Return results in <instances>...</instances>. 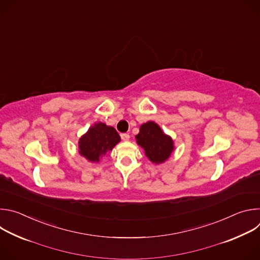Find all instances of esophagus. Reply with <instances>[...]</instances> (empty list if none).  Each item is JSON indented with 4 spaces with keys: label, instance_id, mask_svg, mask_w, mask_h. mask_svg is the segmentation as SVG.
I'll return each mask as SVG.
<instances>
[{
    "label": "esophagus",
    "instance_id": "1",
    "mask_svg": "<svg viewBox=\"0 0 260 260\" xmlns=\"http://www.w3.org/2000/svg\"><path fill=\"white\" fill-rule=\"evenodd\" d=\"M120 137H121L122 141H124V142H127L129 140V135L128 134H121Z\"/></svg>",
    "mask_w": 260,
    "mask_h": 260
}]
</instances>
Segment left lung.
<instances>
[{
  "label": "left lung",
  "mask_w": 260,
  "mask_h": 260,
  "mask_svg": "<svg viewBox=\"0 0 260 260\" xmlns=\"http://www.w3.org/2000/svg\"><path fill=\"white\" fill-rule=\"evenodd\" d=\"M136 140L144 149L146 156L155 165L165 162L174 151L172 138L153 121H148L140 126V133L136 136Z\"/></svg>",
  "instance_id": "1"
}]
</instances>
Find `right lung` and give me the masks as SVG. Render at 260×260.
<instances>
[{
    "label": "right lung",
    "instance_id": "1",
    "mask_svg": "<svg viewBox=\"0 0 260 260\" xmlns=\"http://www.w3.org/2000/svg\"><path fill=\"white\" fill-rule=\"evenodd\" d=\"M119 142L120 137L114 127L96 122L79 139V153L90 162H99Z\"/></svg>",
    "mask_w": 260,
    "mask_h": 260
}]
</instances>
